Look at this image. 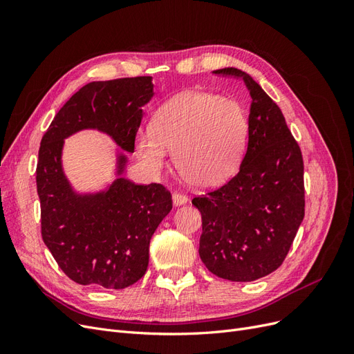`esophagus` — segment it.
Returning <instances> with one entry per match:
<instances>
[{
	"label": "esophagus",
	"mask_w": 354,
	"mask_h": 354,
	"mask_svg": "<svg viewBox=\"0 0 354 354\" xmlns=\"http://www.w3.org/2000/svg\"><path fill=\"white\" fill-rule=\"evenodd\" d=\"M186 202H187V196L186 195L180 194V192H174V194H173V203H174L176 207L183 205V203H186Z\"/></svg>",
	"instance_id": "esophagus-1"
}]
</instances>
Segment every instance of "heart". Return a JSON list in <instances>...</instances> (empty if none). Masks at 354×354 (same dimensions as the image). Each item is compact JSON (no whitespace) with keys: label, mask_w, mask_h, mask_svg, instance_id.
Segmentation results:
<instances>
[{"label":"heart","mask_w":354,"mask_h":354,"mask_svg":"<svg viewBox=\"0 0 354 354\" xmlns=\"http://www.w3.org/2000/svg\"><path fill=\"white\" fill-rule=\"evenodd\" d=\"M248 138V120L233 99L190 91L160 108L152 130L137 134L136 151L155 173L174 152L178 174L198 187L221 185L238 169Z\"/></svg>","instance_id":"heart-1"}]
</instances>
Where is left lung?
Returning <instances> with one entry per match:
<instances>
[{
	"label": "left lung",
	"mask_w": 354,
	"mask_h": 354,
	"mask_svg": "<svg viewBox=\"0 0 354 354\" xmlns=\"http://www.w3.org/2000/svg\"><path fill=\"white\" fill-rule=\"evenodd\" d=\"M239 80L251 95L248 147L238 174L196 196L202 216L199 255L207 269L232 282L274 272L304 218V164L282 111L248 73L214 71Z\"/></svg>",
	"instance_id": "left-lung-1"
}]
</instances>
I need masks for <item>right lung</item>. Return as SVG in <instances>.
Returning a JSON list of instances; mask_svg holds the SVG:
<instances>
[{"mask_svg": "<svg viewBox=\"0 0 354 354\" xmlns=\"http://www.w3.org/2000/svg\"><path fill=\"white\" fill-rule=\"evenodd\" d=\"M152 95V77L90 82L63 104L42 136L37 164L41 236L63 273L80 285L124 289L142 279L151 238L173 199L162 185H134L124 177L99 194H75L62 169L63 138L97 128L134 152L142 106ZM125 162L118 156V176Z\"/></svg>", "mask_w": 354, "mask_h": 354, "instance_id": "right-lung-1", "label": "right lung"}]
</instances>
